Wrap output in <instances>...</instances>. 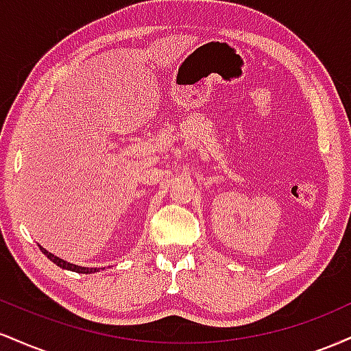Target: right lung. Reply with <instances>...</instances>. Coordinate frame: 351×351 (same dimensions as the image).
<instances>
[{
  "mask_svg": "<svg viewBox=\"0 0 351 351\" xmlns=\"http://www.w3.org/2000/svg\"><path fill=\"white\" fill-rule=\"evenodd\" d=\"M39 247H41V245H39ZM41 251H43L44 254H46V256H47V259H51L52 263H54V264H58L59 267H62V269H67V271H74V272H79V274H92V272H97V271H99L97 267H94V269H88V267H80V265L71 264V263H67V261H62V259H59L58 256H54V254L47 252L46 249H44V247H41Z\"/></svg>",
  "mask_w": 351,
  "mask_h": 351,
  "instance_id": "add662e5",
  "label": "right lung"
}]
</instances>
